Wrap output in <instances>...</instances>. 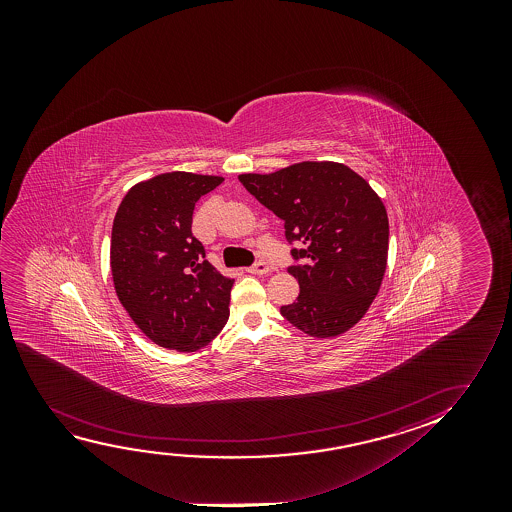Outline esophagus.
I'll return each instance as SVG.
<instances>
[{"label": "esophagus", "instance_id": "1", "mask_svg": "<svg viewBox=\"0 0 512 512\" xmlns=\"http://www.w3.org/2000/svg\"><path fill=\"white\" fill-rule=\"evenodd\" d=\"M246 271L252 274H267L269 273V266H267L266 262H257L252 267H248Z\"/></svg>", "mask_w": 512, "mask_h": 512}]
</instances>
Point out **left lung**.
I'll return each mask as SVG.
<instances>
[{"instance_id":"1","label":"left lung","mask_w":512,"mask_h":512,"mask_svg":"<svg viewBox=\"0 0 512 512\" xmlns=\"http://www.w3.org/2000/svg\"><path fill=\"white\" fill-rule=\"evenodd\" d=\"M260 204L299 241L288 267L301 292L281 315L318 339L341 336L364 318L388 260V215L381 197L341 162L304 161L274 173L239 175Z\"/></svg>"}]
</instances>
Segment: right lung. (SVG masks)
Returning <instances> with one entry per match:
<instances>
[{
  "mask_svg": "<svg viewBox=\"0 0 512 512\" xmlns=\"http://www.w3.org/2000/svg\"><path fill=\"white\" fill-rule=\"evenodd\" d=\"M222 182V176L161 173L127 190L113 218L115 294L138 329L162 348L201 350L229 320L234 280L204 259L190 231L199 197Z\"/></svg>",
  "mask_w": 512,
  "mask_h": 512,
  "instance_id": "1",
  "label": "right lung"
}]
</instances>
